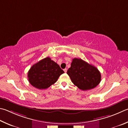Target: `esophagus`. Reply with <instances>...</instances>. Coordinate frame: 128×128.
I'll list each match as a JSON object with an SVG mask.
<instances>
[{
	"label": "esophagus",
	"mask_w": 128,
	"mask_h": 128,
	"mask_svg": "<svg viewBox=\"0 0 128 128\" xmlns=\"http://www.w3.org/2000/svg\"><path fill=\"white\" fill-rule=\"evenodd\" d=\"M64 72H65V73H66V72H67V69L66 68V69H64Z\"/></svg>",
	"instance_id": "34e87169"
}]
</instances>
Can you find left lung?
I'll return each instance as SVG.
<instances>
[{
    "instance_id": "obj_1",
    "label": "left lung",
    "mask_w": 128,
    "mask_h": 128,
    "mask_svg": "<svg viewBox=\"0 0 128 128\" xmlns=\"http://www.w3.org/2000/svg\"><path fill=\"white\" fill-rule=\"evenodd\" d=\"M67 74L73 84L83 90L96 87L101 78L98 69L78 58L72 60L71 66L67 71Z\"/></svg>"
}]
</instances>
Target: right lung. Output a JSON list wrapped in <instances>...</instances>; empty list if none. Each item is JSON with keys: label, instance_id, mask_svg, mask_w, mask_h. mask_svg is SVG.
Wrapping results in <instances>:
<instances>
[{"label": "right lung", "instance_id": "obj_1", "mask_svg": "<svg viewBox=\"0 0 128 128\" xmlns=\"http://www.w3.org/2000/svg\"><path fill=\"white\" fill-rule=\"evenodd\" d=\"M64 73L59 65L46 57L32 66L28 72V78L32 86L40 90L46 89L54 84Z\"/></svg>", "mask_w": 128, "mask_h": 128}]
</instances>
